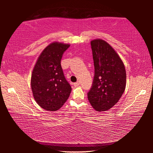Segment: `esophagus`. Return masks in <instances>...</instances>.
<instances>
[{"label": "esophagus", "mask_w": 153, "mask_h": 153, "mask_svg": "<svg viewBox=\"0 0 153 153\" xmlns=\"http://www.w3.org/2000/svg\"><path fill=\"white\" fill-rule=\"evenodd\" d=\"M74 86H78L79 85V82H75L74 84Z\"/></svg>", "instance_id": "obj_1"}]
</instances>
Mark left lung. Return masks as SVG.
I'll list each match as a JSON object with an SVG mask.
<instances>
[{
	"mask_svg": "<svg viewBox=\"0 0 153 153\" xmlns=\"http://www.w3.org/2000/svg\"><path fill=\"white\" fill-rule=\"evenodd\" d=\"M90 45L94 76L88 98L95 110L107 111L119 101L125 90V67L117 53L105 41L94 40Z\"/></svg>",
	"mask_w": 153,
	"mask_h": 153,
	"instance_id": "8db88e82",
	"label": "left lung"
}]
</instances>
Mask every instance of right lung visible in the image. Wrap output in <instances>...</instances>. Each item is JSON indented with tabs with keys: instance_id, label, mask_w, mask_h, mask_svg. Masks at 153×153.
<instances>
[{
	"instance_id": "obj_1",
	"label": "right lung",
	"mask_w": 153,
	"mask_h": 153,
	"mask_svg": "<svg viewBox=\"0 0 153 153\" xmlns=\"http://www.w3.org/2000/svg\"><path fill=\"white\" fill-rule=\"evenodd\" d=\"M69 45L53 42L46 47L32 71L31 86L36 102L44 109H59L70 95L71 87L65 77L61 61Z\"/></svg>"
}]
</instances>
